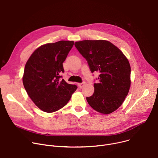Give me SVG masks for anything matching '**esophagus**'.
<instances>
[{
  "instance_id": "34e87169",
  "label": "esophagus",
  "mask_w": 158,
  "mask_h": 158,
  "mask_svg": "<svg viewBox=\"0 0 158 158\" xmlns=\"http://www.w3.org/2000/svg\"><path fill=\"white\" fill-rule=\"evenodd\" d=\"M85 85V82H81V83H78V86L79 88H82Z\"/></svg>"
}]
</instances>
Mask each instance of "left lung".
<instances>
[{
    "label": "left lung",
    "instance_id": "left-lung-1",
    "mask_svg": "<svg viewBox=\"0 0 158 158\" xmlns=\"http://www.w3.org/2000/svg\"><path fill=\"white\" fill-rule=\"evenodd\" d=\"M74 45L86 60L91 73H100L99 82L94 83L93 94L86 97L89 105L105 114L117 110L130 88L131 68L128 59L107 40H85L76 42Z\"/></svg>",
    "mask_w": 158,
    "mask_h": 158
}]
</instances>
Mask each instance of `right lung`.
Here are the masks:
<instances>
[{
    "label": "right lung",
    "instance_id": "add662e5",
    "mask_svg": "<svg viewBox=\"0 0 158 158\" xmlns=\"http://www.w3.org/2000/svg\"><path fill=\"white\" fill-rule=\"evenodd\" d=\"M74 42L60 40L37 48L25 65L23 83L30 98L46 112L64 107L77 86L62 79L63 63Z\"/></svg>",
    "mask_w": 158,
    "mask_h": 158
}]
</instances>
